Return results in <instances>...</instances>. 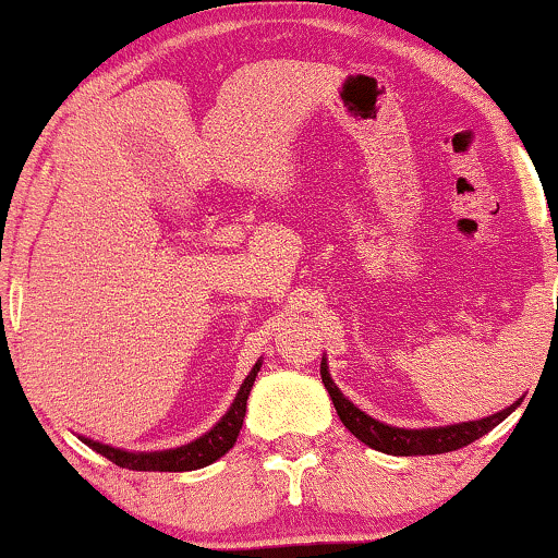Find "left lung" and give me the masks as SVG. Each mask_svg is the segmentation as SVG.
<instances>
[{"instance_id": "left-lung-1", "label": "left lung", "mask_w": 558, "mask_h": 558, "mask_svg": "<svg viewBox=\"0 0 558 558\" xmlns=\"http://www.w3.org/2000/svg\"><path fill=\"white\" fill-rule=\"evenodd\" d=\"M322 381L325 389L330 392L335 411H338L343 426L351 432L355 439H361L364 445L387 454H402V458H413V454H441V452H454V449L473 445L475 439H481L483 434H488L496 424L507 418L509 413L520 405V400L514 405L505 408V411L488 415L481 421H468V424H454V426H439V428H395L387 424H379L372 415L353 405L351 400L343 398L335 381L330 379L327 364H322Z\"/></svg>"}]
</instances>
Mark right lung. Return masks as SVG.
<instances>
[{"label":"right lung","instance_id":"1","mask_svg":"<svg viewBox=\"0 0 558 558\" xmlns=\"http://www.w3.org/2000/svg\"><path fill=\"white\" fill-rule=\"evenodd\" d=\"M259 361L254 364L250 377L241 385L236 400H233L231 411H228L223 418L215 424L210 432L199 439L190 441V445L166 449V452H124V449H113L109 445H100V441L85 439V445H90L98 454H104L106 460L117 462L119 468H126V471H160V473H184V471H197V468H205L215 462L218 458L236 445V436L241 432V424H244L246 415V398H250L254 379H257Z\"/></svg>","mask_w":558,"mask_h":558}]
</instances>
